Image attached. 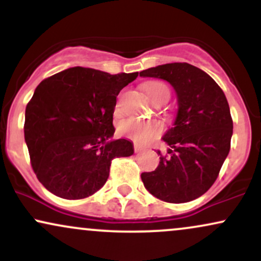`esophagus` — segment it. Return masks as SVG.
<instances>
[{
	"instance_id": "esophagus-1",
	"label": "esophagus",
	"mask_w": 261,
	"mask_h": 261,
	"mask_svg": "<svg viewBox=\"0 0 261 261\" xmlns=\"http://www.w3.org/2000/svg\"><path fill=\"white\" fill-rule=\"evenodd\" d=\"M134 151L135 152H141V151H142V148H141L139 145H136V143H135V145H134Z\"/></svg>"
}]
</instances>
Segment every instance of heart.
<instances>
[{"label": "heart", "instance_id": "b5f03b06", "mask_svg": "<svg viewBox=\"0 0 261 261\" xmlns=\"http://www.w3.org/2000/svg\"><path fill=\"white\" fill-rule=\"evenodd\" d=\"M146 94L152 101H157L161 99H168L170 95L169 87L162 81H149L143 85ZM120 110V104L116 103L115 112ZM119 131L125 136L130 137L136 143H147L153 140L161 131V126L155 121L151 120H141V119H128L124 121L119 127Z\"/></svg>", "mask_w": 261, "mask_h": 261}]
</instances>
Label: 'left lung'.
<instances>
[{"label":"left lung","instance_id":"left-lung-1","mask_svg":"<svg viewBox=\"0 0 261 261\" xmlns=\"http://www.w3.org/2000/svg\"><path fill=\"white\" fill-rule=\"evenodd\" d=\"M140 76L166 80L178 98L175 121L163 136L168 154L157 151L160 164L141 174L143 185L166 202L195 200L212 187L228 155L233 121L226 95L212 77L187 62L147 68Z\"/></svg>","mask_w":261,"mask_h":261}]
</instances>
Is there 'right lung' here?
<instances>
[{
	"label": "right lung",
	"instance_id": "right-lung-1",
	"mask_svg": "<svg viewBox=\"0 0 261 261\" xmlns=\"http://www.w3.org/2000/svg\"><path fill=\"white\" fill-rule=\"evenodd\" d=\"M137 76L71 67L39 83L25 108L24 139L33 170L50 193L91 196L106 184L114 158L134 153L128 140L110 139L116 97Z\"/></svg>",
	"mask_w": 261,
	"mask_h": 261
}]
</instances>
